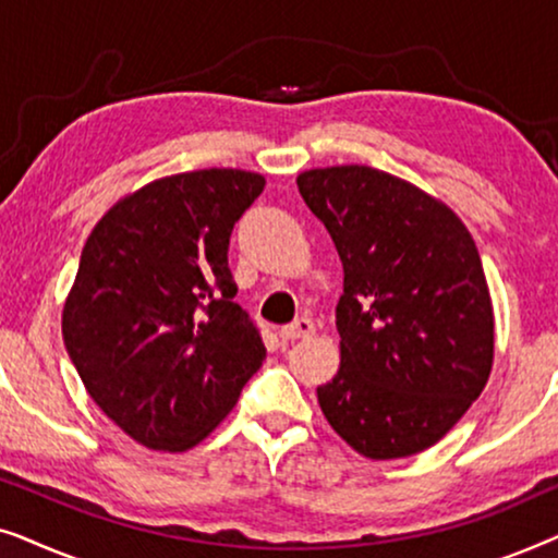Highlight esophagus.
Masks as SVG:
<instances>
[{"instance_id": "34e87169", "label": "esophagus", "mask_w": 558, "mask_h": 558, "mask_svg": "<svg viewBox=\"0 0 558 558\" xmlns=\"http://www.w3.org/2000/svg\"><path fill=\"white\" fill-rule=\"evenodd\" d=\"M279 335L281 340H302V338H310V335H315V325H312V319L307 317H296L294 323L281 327Z\"/></svg>"}]
</instances>
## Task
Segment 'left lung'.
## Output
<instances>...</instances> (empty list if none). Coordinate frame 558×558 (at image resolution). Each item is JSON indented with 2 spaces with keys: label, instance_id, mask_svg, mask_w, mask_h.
Wrapping results in <instances>:
<instances>
[{
  "label": "left lung",
  "instance_id": "left-lung-1",
  "mask_svg": "<svg viewBox=\"0 0 558 558\" xmlns=\"http://www.w3.org/2000/svg\"><path fill=\"white\" fill-rule=\"evenodd\" d=\"M296 185L345 274L340 368L317 388L319 409L368 460L424 452L493 371V300L475 241L449 205L376 167H317Z\"/></svg>",
  "mask_w": 558,
  "mask_h": 558
}]
</instances>
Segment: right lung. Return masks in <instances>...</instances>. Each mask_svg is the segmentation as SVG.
<instances>
[{"instance_id": "obj_1", "label": "right lung", "mask_w": 558, "mask_h": 558, "mask_svg": "<svg viewBox=\"0 0 558 558\" xmlns=\"http://www.w3.org/2000/svg\"><path fill=\"white\" fill-rule=\"evenodd\" d=\"M264 174L210 167L159 178L104 213L63 307V340L98 409L134 441L185 452L262 368L228 243Z\"/></svg>"}]
</instances>
